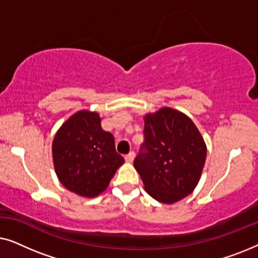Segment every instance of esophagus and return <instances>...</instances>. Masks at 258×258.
<instances>
[{"label": "esophagus", "instance_id": "34e87169", "mask_svg": "<svg viewBox=\"0 0 258 258\" xmlns=\"http://www.w3.org/2000/svg\"><path fill=\"white\" fill-rule=\"evenodd\" d=\"M125 161L129 162V163H132V162L134 161V158H135V153L134 151H130V153L128 155H125Z\"/></svg>", "mask_w": 258, "mask_h": 258}]
</instances>
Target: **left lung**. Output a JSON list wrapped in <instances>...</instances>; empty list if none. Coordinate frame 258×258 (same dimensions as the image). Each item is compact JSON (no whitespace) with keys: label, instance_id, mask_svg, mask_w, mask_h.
<instances>
[{"label":"left lung","instance_id":"8db88e82","mask_svg":"<svg viewBox=\"0 0 258 258\" xmlns=\"http://www.w3.org/2000/svg\"><path fill=\"white\" fill-rule=\"evenodd\" d=\"M144 142L134 161L144 189L161 203L184 199L199 183L207 146L183 112L162 108L144 116Z\"/></svg>","mask_w":258,"mask_h":258}]
</instances>
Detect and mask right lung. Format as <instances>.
<instances>
[{
	"instance_id": "1",
	"label": "right lung",
	"mask_w": 258,
	"mask_h": 258,
	"mask_svg": "<svg viewBox=\"0 0 258 258\" xmlns=\"http://www.w3.org/2000/svg\"><path fill=\"white\" fill-rule=\"evenodd\" d=\"M52 160L59 182L83 197L98 196L124 162L115 140L101 126L97 112L81 110L63 123L52 141Z\"/></svg>"
}]
</instances>
